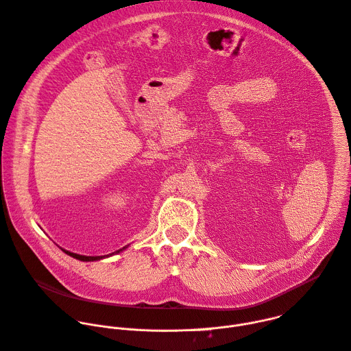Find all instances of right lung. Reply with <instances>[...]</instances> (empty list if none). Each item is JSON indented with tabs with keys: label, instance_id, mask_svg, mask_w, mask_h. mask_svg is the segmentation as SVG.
I'll list each match as a JSON object with an SVG mask.
<instances>
[{
	"label": "right lung",
	"instance_id": "1",
	"mask_svg": "<svg viewBox=\"0 0 351 351\" xmlns=\"http://www.w3.org/2000/svg\"><path fill=\"white\" fill-rule=\"evenodd\" d=\"M126 247H123V248H121V250H118V252H115L117 254L118 253H121L122 250H125ZM64 253H66L68 256H71V257H73V258H76V260H80V261H97V260H103V258H106V257H110V256H112V254H115V253H112V254H110V256H101V257H87V256H80V254H76V253H71V252H68V250H62Z\"/></svg>",
	"mask_w": 351,
	"mask_h": 351
}]
</instances>
